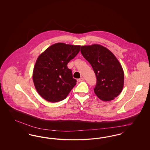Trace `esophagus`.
I'll list each match as a JSON object with an SVG mask.
<instances>
[{
	"instance_id": "1",
	"label": "esophagus",
	"mask_w": 150,
	"mask_h": 150,
	"mask_svg": "<svg viewBox=\"0 0 150 150\" xmlns=\"http://www.w3.org/2000/svg\"><path fill=\"white\" fill-rule=\"evenodd\" d=\"M77 80H78V81H79V82L83 81L84 80V79L83 78H81L78 79Z\"/></svg>"
}]
</instances>
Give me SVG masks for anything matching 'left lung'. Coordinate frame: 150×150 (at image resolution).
I'll list each match as a JSON object with an SVG mask.
<instances>
[{
  "label": "left lung",
  "mask_w": 150,
  "mask_h": 150,
  "mask_svg": "<svg viewBox=\"0 0 150 150\" xmlns=\"http://www.w3.org/2000/svg\"><path fill=\"white\" fill-rule=\"evenodd\" d=\"M83 56L91 64L97 78L94 93L100 100H114L122 91L124 74L114 54L98 44L81 46Z\"/></svg>",
  "instance_id": "obj_1"
}]
</instances>
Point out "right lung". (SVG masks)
<instances>
[{
  "mask_svg": "<svg viewBox=\"0 0 150 150\" xmlns=\"http://www.w3.org/2000/svg\"><path fill=\"white\" fill-rule=\"evenodd\" d=\"M80 45L54 44L38 58L33 79L37 92L51 102L64 100L76 84L68 63L78 54Z\"/></svg>",
  "mask_w": 150,
  "mask_h": 150,
  "instance_id": "obj_1",
  "label": "right lung"
}]
</instances>
